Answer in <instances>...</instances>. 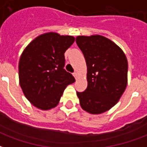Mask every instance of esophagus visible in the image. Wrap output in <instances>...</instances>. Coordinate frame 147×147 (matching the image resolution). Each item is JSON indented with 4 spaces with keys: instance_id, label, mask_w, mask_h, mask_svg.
I'll return each mask as SVG.
<instances>
[{
    "instance_id": "34e87169",
    "label": "esophagus",
    "mask_w": 147,
    "mask_h": 147,
    "mask_svg": "<svg viewBox=\"0 0 147 147\" xmlns=\"http://www.w3.org/2000/svg\"><path fill=\"white\" fill-rule=\"evenodd\" d=\"M73 76H74V77L76 78V79H77V77H78V73H77L76 71H75V72L73 73Z\"/></svg>"
}]
</instances>
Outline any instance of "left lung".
Here are the masks:
<instances>
[{
    "mask_svg": "<svg viewBox=\"0 0 147 147\" xmlns=\"http://www.w3.org/2000/svg\"><path fill=\"white\" fill-rule=\"evenodd\" d=\"M76 42L87 66V87L76 92L80 105L90 113H102L117 104L126 89V56L113 42L101 35L78 36Z\"/></svg>",
    "mask_w": 147,
    "mask_h": 147,
    "instance_id": "left-lung-1",
    "label": "left lung"
}]
</instances>
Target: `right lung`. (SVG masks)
Wrapping results in <instances>:
<instances>
[{"label": "right lung", "mask_w": 147, "mask_h": 147, "mask_svg": "<svg viewBox=\"0 0 147 147\" xmlns=\"http://www.w3.org/2000/svg\"><path fill=\"white\" fill-rule=\"evenodd\" d=\"M75 38L49 32L39 35L25 48L19 62V79L27 100L37 108L56 107L64 89L76 80L64 68V53Z\"/></svg>", "instance_id": "right-lung-1"}]
</instances>
